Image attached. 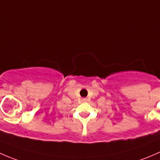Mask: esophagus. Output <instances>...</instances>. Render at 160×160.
<instances>
[{
    "instance_id": "34e87169",
    "label": "esophagus",
    "mask_w": 160,
    "mask_h": 160,
    "mask_svg": "<svg viewBox=\"0 0 160 160\" xmlns=\"http://www.w3.org/2000/svg\"><path fill=\"white\" fill-rule=\"evenodd\" d=\"M82 102H87V98H82Z\"/></svg>"
}]
</instances>
